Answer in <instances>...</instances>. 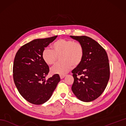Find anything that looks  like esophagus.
I'll list each match as a JSON object with an SVG mask.
<instances>
[{"label":"esophagus","instance_id":"esophagus-1","mask_svg":"<svg viewBox=\"0 0 126 126\" xmlns=\"http://www.w3.org/2000/svg\"><path fill=\"white\" fill-rule=\"evenodd\" d=\"M65 76V75H60V78H61V79H63L64 78Z\"/></svg>","mask_w":126,"mask_h":126}]
</instances>
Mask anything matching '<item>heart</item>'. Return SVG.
<instances>
[{"label":"heart","mask_w":126,"mask_h":126,"mask_svg":"<svg viewBox=\"0 0 126 126\" xmlns=\"http://www.w3.org/2000/svg\"><path fill=\"white\" fill-rule=\"evenodd\" d=\"M51 50L46 48L43 51L42 57L47 64H54L58 56L62 61L56 64L51 68L52 74L65 75L73 67L79 65L81 63L84 56V49L81 43L74 42L70 39H60L52 45Z\"/></svg>","instance_id":"1"}]
</instances>
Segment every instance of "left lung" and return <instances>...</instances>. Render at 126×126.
I'll list each match as a JSON object with an SVG mask.
<instances>
[{"instance_id": "obj_1", "label": "left lung", "mask_w": 126, "mask_h": 126, "mask_svg": "<svg viewBox=\"0 0 126 126\" xmlns=\"http://www.w3.org/2000/svg\"><path fill=\"white\" fill-rule=\"evenodd\" d=\"M70 37L81 43L84 49L81 63L72 71L74 81L71 90L79 100L85 102L93 101L102 94L109 79L107 54L97 42L89 37Z\"/></svg>"}]
</instances>
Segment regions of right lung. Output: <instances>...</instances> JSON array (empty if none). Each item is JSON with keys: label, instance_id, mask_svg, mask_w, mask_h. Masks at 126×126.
<instances>
[{"label": "right lung", "instance_id": "right-lung-1", "mask_svg": "<svg viewBox=\"0 0 126 126\" xmlns=\"http://www.w3.org/2000/svg\"><path fill=\"white\" fill-rule=\"evenodd\" d=\"M57 37L34 39L21 47L16 55L15 84L20 94L32 104L39 105L49 100L61 80L59 75L55 74L45 81L49 68L42 57L43 51Z\"/></svg>", "mask_w": 126, "mask_h": 126}]
</instances>
